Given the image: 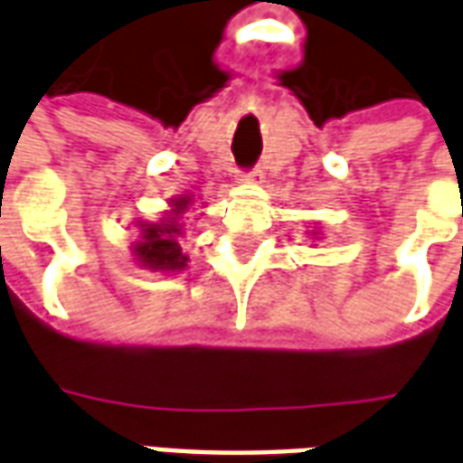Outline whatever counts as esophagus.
<instances>
[{"instance_id":"obj_1","label":"esophagus","mask_w":463,"mask_h":463,"mask_svg":"<svg viewBox=\"0 0 463 463\" xmlns=\"http://www.w3.org/2000/svg\"><path fill=\"white\" fill-rule=\"evenodd\" d=\"M241 183H248V185H260L262 183V173L260 171H250V173H242L241 178H238Z\"/></svg>"}]
</instances>
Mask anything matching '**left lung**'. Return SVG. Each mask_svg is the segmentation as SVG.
Wrapping results in <instances>:
<instances>
[{"label": "left lung", "instance_id": "left-lung-1", "mask_svg": "<svg viewBox=\"0 0 463 463\" xmlns=\"http://www.w3.org/2000/svg\"><path fill=\"white\" fill-rule=\"evenodd\" d=\"M312 241H320V231H312Z\"/></svg>", "mask_w": 463, "mask_h": 463}]
</instances>
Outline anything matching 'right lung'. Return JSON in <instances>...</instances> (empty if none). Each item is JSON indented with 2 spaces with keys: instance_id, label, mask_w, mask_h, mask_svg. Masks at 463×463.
<instances>
[{
  "instance_id": "obj_1",
  "label": "right lung",
  "mask_w": 463,
  "mask_h": 463,
  "mask_svg": "<svg viewBox=\"0 0 463 463\" xmlns=\"http://www.w3.org/2000/svg\"><path fill=\"white\" fill-rule=\"evenodd\" d=\"M193 193L178 195L168 201V211L163 213L161 221H138L136 232L138 241L131 245V258L141 268L153 272H181L188 268V255L183 252L181 238L183 232V215L193 208Z\"/></svg>"
}]
</instances>
